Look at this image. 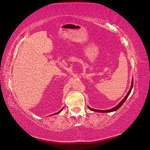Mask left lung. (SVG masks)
I'll list each match as a JSON object with an SVG mask.
<instances>
[{"mask_svg": "<svg viewBox=\"0 0 150 150\" xmlns=\"http://www.w3.org/2000/svg\"><path fill=\"white\" fill-rule=\"evenodd\" d=\"M133 81H132V83H131V88H130V90H129V91L128 93H127V94L125 96V98L122 99V101L120 102V103H119L118 105H117V106L114 107V108H111V109L105 110H96V109H93V108H91L88 107V108H89V109H90V110H91L94 111V112H114V111H116V110H118V108H119L120 107H121L123 104H124V103L126 99H127V97L129 96V95L130 94V93H131V90H132V88H133Z\"/></svg>", "mask_w": 150, "mask_h": 150, "instance_id": "1", "label": "left lung"}]
</instances>
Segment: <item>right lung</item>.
<instances>
[{
  "label": "right lung",
  "instance_id": "1",
  "mask_svg": "<svg viewBox=\"0 0 150 150\" xmlns=\"http://www.w3.org/2000/svg\"><path fill=\"white\" fill-rule=\"evenodd\" d=\"M62 109H61V110H60V111H58V112H57V113H54V114H52V115H54V114H58V113H60V112H61V111H62Z\"/></svg>",
  "mask_w": 150,
  "mask_h": 150
}]
</instances>
